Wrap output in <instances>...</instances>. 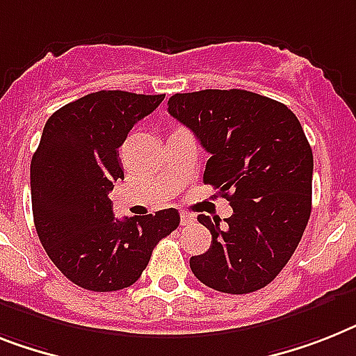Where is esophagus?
<instances>
[{
	"label": "esophagus",
	"mask_w": 356,
	"mask_h": 356,
	"mask_svg": "<svg viewBox=\"0 0 356 356\" xmlns=\"http://www.w3.org/2000/svg\"><path fill=\"white\" fill-rule=\"evenodd\" d=\"M180 218H181V225H189L195 222V216L189 213H180Z\"/></svg>",
	"instance_id": "esophagus-1"
}]
</instances>
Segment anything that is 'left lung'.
<instances>
[{
  "instance_id": "left-lung-1",
  "label": "left lung",
  "mask_w": 356,
  "mask_h": 356,
  "mask_svg": "<svg viewBox=\"0 0 356 356\" xmlns=\"http://www.w3.org/2000/svg\"><path fill=\"white\" fill-rule=\"evenodd\" d=\"M169 114L209 152L205 184L229 200L233 214H200L211 248L189 260L211 289L248 295L286 267L311 214L313 151L291 108L249 90L175 94Z\"/></svg>"
}]
</instances>
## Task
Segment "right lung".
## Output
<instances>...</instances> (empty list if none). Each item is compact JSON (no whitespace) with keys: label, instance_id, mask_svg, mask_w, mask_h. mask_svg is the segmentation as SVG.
Listing matches in <instances>:
<instances>
[{"label":"right lung","instance_id":"1","mask_svg":"<svg viewBox=\"0 0 356 356\" xmlns=\"http://www.w3.org/2000/svg\"><path fill=\"white\" fill-rule=\"evenodd\" d=\"M163 98L99 90L58 108L43 127L31 161L34 225L54 266L83 289L132 286L156 243L180 224L172 207L114 218L108 198L123 178L120 145Z\"/></svg>","mask_w":356,"mask_h":356}]
</instances>
